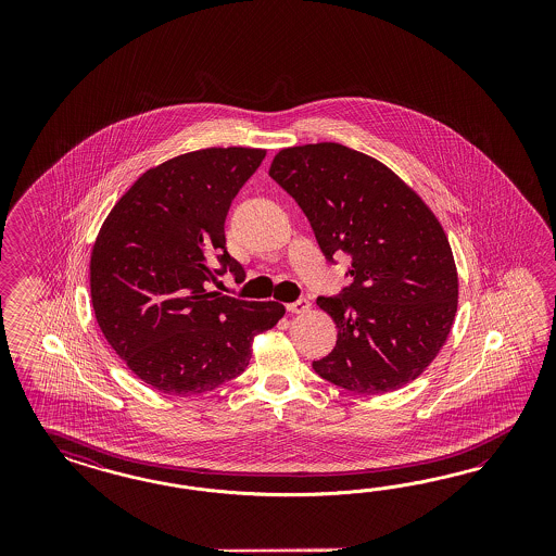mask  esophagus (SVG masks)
Instances as JSON below:
<instances>
[{
	"mask_svg": "<svg viewBox=\"0 0 556 556\" xmlns=\"http://www.w3.org/2000/svg\"><path fill=\"white\" fill-rule=\"evenodd\" d=\"M286 307L287 312H291V314H303V312L309 309V302L302 298V300H298V302L287 303Z\"/></svg>",
	"mask_w": 556,
	"mask_h": 556,
	"instance_id": "34e87169",
	"label": "esophagus"
}]
</instances>
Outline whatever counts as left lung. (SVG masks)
<instances>
[{
	"instance_id": "obj_1",
	"label": "left lung",
	"mask_w": 556,
	"mask_h": 556,
	"mask_svg": "<svg viewBox=\"0 0 556 556\" xmlns=\"http://www.w3.org/2000/svg\"><path fill=\"white\" fill-rule=\"evenodd\" d=\"M269 175L302 207L326 261L353 258V283L318 298L338 338L314 370L367 395L420 377L446 342L458 300L455 258L437 216L391 168L337 142L283 149Z\"/></svg>"
}]
</instances>
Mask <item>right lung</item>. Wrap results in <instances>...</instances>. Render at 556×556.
<instances>
[{"label":"right lung","instance_id":"1","mask_svg":"<svg viewBox=\"0 0 556 556\" xmlns=\"http://www.w3.org/2000/svg\"><path fill=\"white\" fill-rule=\"evenodd\" d=\"M265 154H179L142 173L103 222L89 263L96 320L147 386L168 395L219 388L249 367L253 338L283 318L281 303L205 289L226 270L247 277L226 251L224 222Z\"/></svg>","mask_w":556,"mask_h":556}]
</instances>
